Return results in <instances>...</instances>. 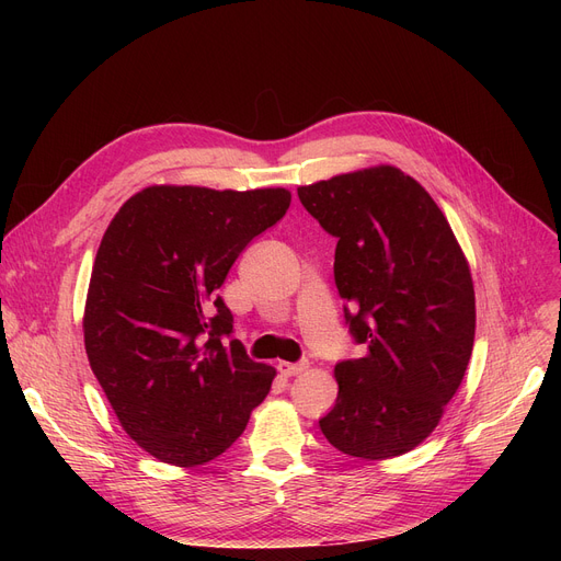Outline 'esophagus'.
Returning a JSON list of instances; mask_svg holds the SVG:
<instances>
[{"label":"esophagus","instance_id":"obj_1","mask_svg":"<svg viewBox=\"0 0 561 561\" xmlns=\"http://www.w3.org/2000/svg\"><path fill=\"white\" fill-rule=\"evenodd\" d=\"M277 370L284 375V377H293V375H300L307 370V364H288V362H279L277 364Z\"/></svg>","mask_w":561,"mask_h":561}]
</instances>
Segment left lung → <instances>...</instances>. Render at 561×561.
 <instances>
[{
  "instance_id": "1",
  "label": "left lung",
  "mask_w": 561,
  "mask_h": 561,
  "mask_svg": "<svg viewBox=\"0 0 561 561\" xmlns=\"http://www.w3.org/2000/svg\"><path fill=\"white\" fill-rule=\"evenodd\" d=\"M336 243L334 279L362 359L334 368L336 404L318 421L343 455L391 459L434 432L476 341L468 261L430 193L393 165L298 188Z\"/></svg>"
}]
</instances>
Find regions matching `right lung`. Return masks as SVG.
I'll return each mask as SVG.
<instances>
[{"instance_id":"1","label":"right lung","mask_w":561,"mask_h":561,"mask_svg":"<svg viewBox=\"0 0 561 561\" xmlns=\"http://www.w3.org/2000/svg\"><path fill=\"white\" fill-rule=\"evenodd\" d=\"M286 188L147 186L106 227L83 311L91 368L136 444L202 466L239 438L275 368L245 355L218 296L245 245L284 218Z\"/></svg>"}]
</instances>
